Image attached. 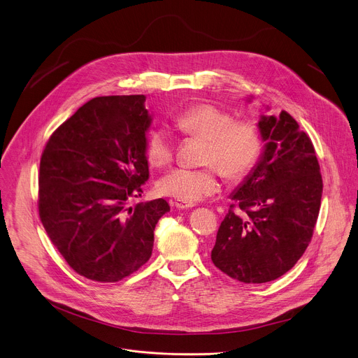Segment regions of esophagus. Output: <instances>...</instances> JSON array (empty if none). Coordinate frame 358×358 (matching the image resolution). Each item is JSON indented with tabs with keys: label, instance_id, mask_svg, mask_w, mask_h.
Returning a JSON list of instances; mask_svg holds the SVG:
<instances>
[{
	"label": "esophagus",
	"instance_id": "34e87169",
	"mask_svg": "<svg viewBox=\"0 0 358 358\" xmlns=\"http://www.w3.org/2000/svg\"><path fill=\"white\" fill-rule=\"evenodd\" d=\"M171 207H174L177 210H188L192 207V203H185L181 201H171Z\"/></svg>",
	"mask_w": 358,
	"mask_h": 358
}]
</instances>
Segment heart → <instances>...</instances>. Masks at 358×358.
Returning a JSON list of instances; mask_svg holds the SVG:
<instances>
[{
    "label": "heart",
    "instance_id": "heart-1",
    "mask_svg": "<svg viewBox=\"0 0 358 358\" xmlns=\"http://www.w3.org/2000/svg\"><path fill=\"white\" fill-rule=\"evenodd\" d=\"M177 129L188 138L206 141L201 163L203 169H177L157 182V189L177 201L194 203L220 189L218 174L231 181H243L257 167L264 150L258 124L235 116L213 103H195L176 119ZM174 140L166 129L151 130L145 140V159L152 167H166L174 157Z\"/></svg>",
    "mask_w": 358,
    "mask_h": 358
}]
</instances>
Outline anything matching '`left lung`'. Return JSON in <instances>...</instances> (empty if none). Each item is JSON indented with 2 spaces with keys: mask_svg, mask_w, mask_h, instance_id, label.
Listing matches in <instances>:
<instances>
[{
  "mask_svg": "<svg viewBox=\"0 0 358 358\" xmlns=\"http://www.w3.org/2000/svg\"><path fill=\"white\" fill-rule=\"evenodd\" d=\"M265 151L231 195L211 250L214 265L243 283L275 280L309 246L320 211L323 180L310 137L282 110L259 122Z\"/></svg>",
  "mask_w": 358,
  "mask_h": 358,
  "instance_id": "left-lung-1",
  "label": "left lung"
}]
</instances>
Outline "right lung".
I'll list each match as a JSON object with an SVG mask.
<instances>
[{"instance_id": "right-lung-1", "label": "right lung", "mask_w": 358, "mask_h": 358, "mask_svg": "<svg viewBox=\"0 0 358 358\" xmlns=\"http://www.w3.org/2000/svg\"><path fill=\"white\" fill-rule=\"evenodd\" d=\"M144 100H89L50 134L41 156V222L66 264L94 282H119L141 268L170 211L163 198L127 208L148 178Z\"/></svg>"}]
</instances>
